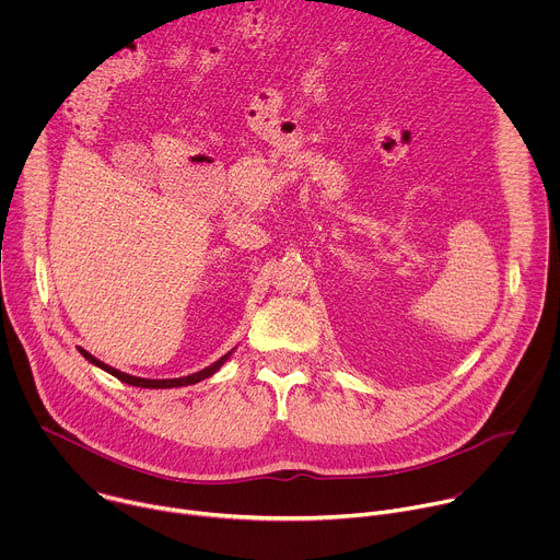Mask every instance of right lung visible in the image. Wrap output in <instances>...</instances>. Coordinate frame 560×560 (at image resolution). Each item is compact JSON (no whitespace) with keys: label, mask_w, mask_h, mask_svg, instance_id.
Instances as JSON below:
<instances>
[{"label":"right lung","mask_w":560,"mask_h":560,"mask_svg":"<svg viewBox=\"0 0 560 560\" xmlns=\"http://www.w3.org/2000/svg\"><path fill=\"white\" fill-rule=\"evenodd\" d=\"M79 352L84 354V359H86V361H91L93 365L102 368L104 372H108V374L117 376L119 381H124V383H128V385H135V387H150V389H168V387H182V385L199 383V381H203V378L212 376V374H214V372H217V370L228 361V357L232 354V350H230L228 354H223V357H221L219 361H214L212 365H208V368H203V370H199V372H195V374L182 376V378H141V376H130V374H126V372H119V370H115V368H110V365L102 363L100 359H95L91 352H86V350H82V348H79Z\"/></svg>","instance_id":"1"}]
</instances>
